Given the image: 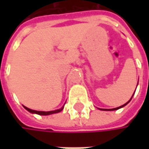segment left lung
Returning <instances> with one entry per match:
<instances>
[{
  "label": "left lung",
  "instance_id": "left-lung-1",
  "mask_svg": "<svg viewBox=\"0 0 149 149\" xmlns=\"http://www.w3.org/2000/svg\"><path fill=\"white\" fill-rule=\"evenodd\" d=\"M138 84H139V82H138ZM134 93H135V92H134ZM134 95H133V96H134ZM133 96L131 97V99H130V100H129V101H128V102L126 103V104H123V105L119 106V107H118V108H115V109H101V110H109H109H110V111H111V110H117V109H120V108H123V107H124V106L126 105V104H128L129 102H130V100H132Z\"/></svg>",
  "mask_w": 149,
  "mask_h": 149
}]
</instances>
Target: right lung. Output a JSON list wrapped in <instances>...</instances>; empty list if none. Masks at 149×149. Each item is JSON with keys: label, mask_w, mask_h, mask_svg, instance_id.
I'll return each mask as SVG.
<instances>
[{"label": "right lung", "mask_w": 149, "mask_h": 149, "mask_svg": "<svg viewBox=\"0 0 149 149\" xmlns=\"http://www.w3.org/2000/svg\"><path fill=\"white\" fill-rule=\"evenodd\" d=\"M24 108L26 109L27 111H29L30 113H36V114H39V115H49V114H53V113H59V112L62 111L64 107H62L60 109H56V110H54V111H48V112H45V111H37V110H33V109H31L29 108H27L26 106H24Z\"/></svg>", "instance_id": "add662e5"}]
</instances>
